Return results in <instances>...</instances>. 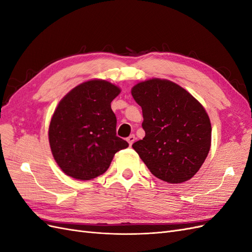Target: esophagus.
<instances>
[{
	"instance_id": "34e87169",
	"label": "esophagus",
	"mask_w": 252,
	"mask_h": 252,
	"mask_svg": "<svg viewBox=\"0 0 252 252\" xmlns=\"http://www.w3.org/2000/svg\"><path fill=\"white\" fill-rule=\"evenodd\" d=\"M135 141V136H134V134H130V135H129L128 136V138H127V142L129 143V145H130V146H131V145L133 144V142Z\"/></svg>"
}]
</instances>
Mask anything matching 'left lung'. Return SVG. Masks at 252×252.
I'll return each instance as SVG.
<instances>
[{
  "instance_id": "8db88e82",
  "label": "left lung",
  "mask_w": 252,
  "mask_h": 252,
  "mask_svg": "<svg viewBox=\"0 0 252 252\" xmlns=\"http://www.w3.org/2000/svg\"><path fill=\"white\" fill-rule=\"evenodd\" d=\"M131 94L142 107L143 140L132 144L158 179L179 184L199 171L210 149L207 112L189 93L170 81L136 84Z\"/></svg>"
}]
</instances>
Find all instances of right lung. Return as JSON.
I'll return each mask as SVG.
<instances>
[{
	"label": "right lung",
	"instance_id": "1",
	"mask_svg": "<svg viewBox=\"0 0 252 252\" xmlns=\"http://www.w3.org/2000/svg\"><path fill=\"white\" fill-rule=\"evenodd\" d=\"M120 91L109 82L93 80L73 88L59 103L48 135L53 158L67 175L94 179L108 169L116 152L128 147L117 135L110 105Z\"/></svg>",
	"mask_w": 252,
	"mask_h": 252
}]
</instances>
